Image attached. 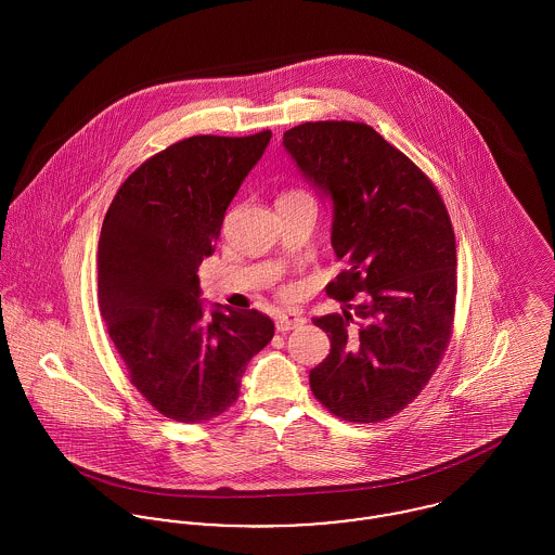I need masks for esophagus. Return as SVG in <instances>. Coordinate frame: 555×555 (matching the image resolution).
<instances>
[{"label":"esophagus","mask_w":555,"mask_h":555,"mask_svg":"<svg viewBox=\"0 0 555 555\" xmlns=\"http://www.w3.org/2000/svg\"><path fill=\"white\" fill-rule=\"evenodd\" d=\"M304 324H306V318L301 317V314H297V312H293V314H280L278 320H275V328H278L280 333H288V331L299 328V326H304Z\"/></svg>","instance_id":"obj_1"}]
</instances>
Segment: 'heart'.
<instances>
[{"label":"heart","mask_w":555,"mask_h":555,"mask_svg":"<svg viewBox=\"0 0 555 555\" xmlns=\"http://www.w3.org/2000/svg\"><path fill=\"white\" fill-rule=\"evenodd\" d=\"M293 194H299V192H291V194H284V196H293Z\"/></svg>","instance_id":"b5f03b06"}]
</instances>
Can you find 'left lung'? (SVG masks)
I'll return each instance as SVG.
<instances>
[{"label":"left lung","instance_id":"1","mask_svg":"<svg viewBox=\"0 0 555 555\" xmlns=\"http://www.w3.org/2000/svg\"><path fill=\"white\" fill-rule=\"evenodd\" d=\"M282 143L328 196L331 245L344 262L326 284L341 314L314 318L331 350L310 372L312 393L344 421H385L423 391L451 339V218L427 175L367 124L308 121Z\"/></svg>","mask_w":555,"mask_h":555}]
</instances>
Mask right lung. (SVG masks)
<instances>
[{"mask_svg":"<svg viewBox=\"0 0 555 555\" xmlns=\"http://www.w3.org/2000/svg\"><path fill=\"white\" fill-rule=\"evenodd\" d=\"M271 132L190 137L143 162L115 194L98 243V301L132 385L164 416L205 423L238 397L273 337L256 310L205 312L198 267Z\"/></svg>","mask_w":555,"mask_h":555,"instance_id":"obj_1","label":"right lung"}]
</instances>
